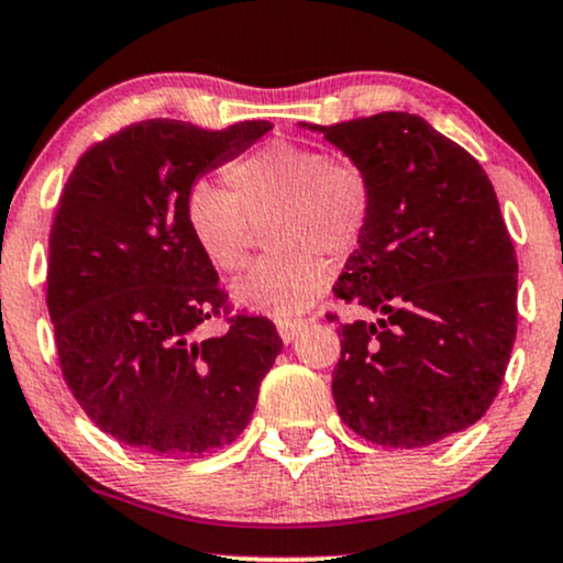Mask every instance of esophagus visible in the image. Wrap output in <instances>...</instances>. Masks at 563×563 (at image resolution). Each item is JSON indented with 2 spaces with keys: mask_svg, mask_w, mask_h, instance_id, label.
<instances>
[{
  "mask_svg": "<svg viewBox=\"0 0 563 563\" xmlns=\"http://www.w3.org/2000/svg\"><path fill=\"white\" fill-rule=\"evenodd\" d=\"M303 328V320H277V333H280V339L290 344V341L299 335V331Z\"/></svg>",
  "mask_w": 563,
  "mask_h": 563,
  "instance_id": "1",
  "label": "esophagus"
}]
</instances>
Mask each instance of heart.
Returning <instances> with one entry per match:
<instances>
[{
	"label": "heart",
	"instance_id": "b5f03b06",
	"mask_svg": "<svg viewBox=\"0 0 563 563\" xmlns=\"http://www.w3.org/2000/svg\"><path fill=\"white\" fill-rule=\"evenodd\" d=\"M230 192L198 179L185 196V224L219 273L249 260L251 224L267 222L275 249L232 286V301L251 312L290 320L325 294L331 267L320 254L344 256L365 235L371 183L352 161L277 140L224 169Z\"/></svg>",
	"mask_w": 563,
	"mask_h": 563
}]
</instances>
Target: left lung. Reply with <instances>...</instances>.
I'll return each instance as SVG.
<instances>
[{
    "label": "left lung",
    "instance_id": "8db88e82",
    "mask_svg": "<svg viewBox=\"0 0 563 563\" xmlns=\"http://www.w3.org/2000/svg\"><path fill=\"white\" fill-rule=\"evenodd\" d=\"M299 126L371 183L365 235L333 294L378 320L339 328L341 421L405 450L468 429L497 397L516 341L519 264L487 172L421 115Z\"/></svg>",
    "mask_w": 563,
    "mask_h": 563
}]
</instances>
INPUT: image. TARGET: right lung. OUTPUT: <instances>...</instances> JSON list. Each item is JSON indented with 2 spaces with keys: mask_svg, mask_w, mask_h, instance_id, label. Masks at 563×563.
Returning <instances> with one entry per match:
<instances>
[{
  "mask_svg": "<svg viewBox=\"0 0 563 563\" xmlns=\"http://www.w3.org/2000/svg\"><path fill=\"white\" fill-rule=\"evenodd\" d=\"M273 129L209 132L151 119L97 142L70 172L49 232L47 307L63 378L97 429L147 455L235 442L283 341L238 314L196 339L224 294L185 224V196Z\"/></svg>",
  "mask_w": 563,
  "mask_h": 563,
  "instance_id": "add662e5",
  "label": "right lung"
}]
</instances>
